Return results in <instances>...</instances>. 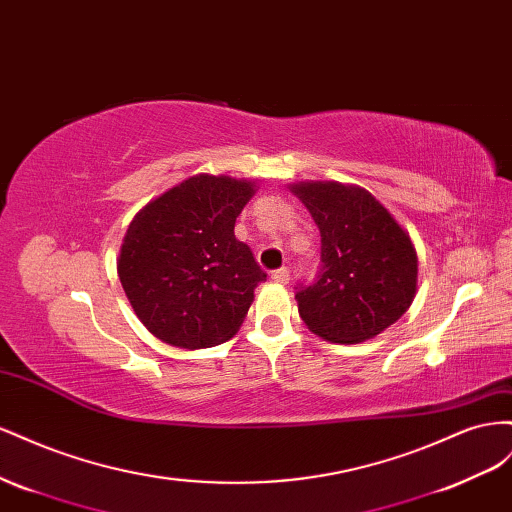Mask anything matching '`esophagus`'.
<instances>
[{"mask_svg": "<svg viewBox=\"0 0 512 512\" xmlns=\"http://www.w3.org/2000/svg\"><path fill=\"white\" fill-rule=\"evenodd\" d=\"M272 279L276 281V283H289V268H276L274 272H272Z\"/></svg>", "mask_w": 512, "mask_h": 512, "instance_id": "obj_1", "label": "esophagus"}]
</instances>
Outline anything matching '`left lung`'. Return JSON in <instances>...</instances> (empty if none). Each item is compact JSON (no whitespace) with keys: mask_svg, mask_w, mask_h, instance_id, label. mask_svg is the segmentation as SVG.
Segmentation results:
<instances>
[{"mask_svg":"<svg viewBox=\"0 0 512 512\" xmlns=\"http://www.w3.org/2000/svg\"><path fill=\"white\" fill-rule=\"evenodd\" d=\"M291 193L321 236L313 283L296 289L311 332L332 343H362L392 326L414 300L418 257L410 236L369 191L339 182H304Z\"/></svg>","mask_w":512,"mask_h":512,"instance_id":"8db88e82","label":"left lung"}]
</instances>
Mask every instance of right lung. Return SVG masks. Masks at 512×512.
I'll return each instance as SVG.
<instances>
[{
	"label": "right lung",
	"mask_w": 512,
	"mask_h": 512,
	"mask_svg": "<svg viewBox=\"0 0 512 512\" xmlns=\"http://www.w3.org/2000/svg\"><path fill=\"white\" fill-rule=\"evenodd\" d=\"M253 182L195 175L148 203L130 223L118 274L156 339L184 349L229 341L255 287L266 281L251 248L233 236Z\"/></svg>",
	"instance_id": "add662e5"
}]
</instances>
